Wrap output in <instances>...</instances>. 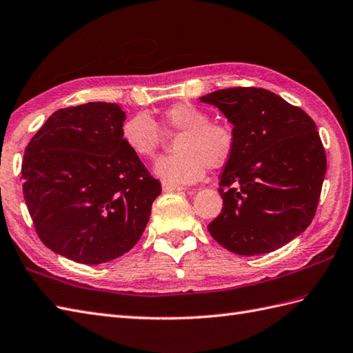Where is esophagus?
<instances>
[{
    "label": "esophagus",
    "instance_id": "obj_1",
    "mask_svg": "<svg viewBox=\"0 0 353 353\" xmlns=\"http://www.w3.org/2000/svg\"><path fill=\"white\" fill-rule=\"evenodd\" d=\"M162 189H164L165 192H177V191H183V188H182V186L173 185V183H168V182H162Z\"/></svg>",
    "mask_w": 353,
    "mask_h": 353
}]
</instances>
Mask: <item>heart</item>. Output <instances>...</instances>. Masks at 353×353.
<instances>
[{
  "label": "heart",
  "instance_id": "1",
  "mask_svg": "<svg viewBox=\"0 0 353 353\" xmlns=\"http://www.w3.org/2000/svg\"><path fill=\"white\" fill-rule=\"evenodd\" d=\"M177 135L176 153L157 159L153 171L168 183H194L207 167L219 170L232 159L237 132L230 122L210 121L204 108L182 101L168 105L157 121L146 113H135L121 126V137L135 157L150 159L164 141V134Z\"/></svg>",
  "mask_w": 353,
  "mask_h": 353
}]
</instances>
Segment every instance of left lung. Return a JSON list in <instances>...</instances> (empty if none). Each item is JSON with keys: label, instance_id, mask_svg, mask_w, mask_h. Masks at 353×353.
Masks as SVG:
<instances>
[{"label": "left lung", "instance_id": "obj_1", "mask_svg": "<svg viewBox=\"0 0 353 353\" xmlns=\"http://www.w3.org/2000/svg\"><path fill=\"white\" fill-rule=\"evenodd\" d=\"M228 117L237 149L225 165L221 214L210 236L237 255L285 246L312 223L327 155L316 123L300 107L263 88H228L200 98Z\"/></svg>", "mask_w": 353, "mask_h": 353}]
</instances>
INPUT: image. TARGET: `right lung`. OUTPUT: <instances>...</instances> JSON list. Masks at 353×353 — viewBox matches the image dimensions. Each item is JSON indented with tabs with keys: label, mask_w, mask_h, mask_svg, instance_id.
Here are the masks:
<instances>
[{
	"label": "right lung",
	"mask_w": 353,
	"mask_h": 353,
	"mask_svg": "<svg viewBox=\"0 0 353 353\" xmlns=\"http://www.w3.org/2000/svg\"><path fill=\"white\" fill-rule=\"evenodd\" d=\"M123 121L113 103L59 108L25 149L23 198L35 232L44 246L80 264L131 250L162 191L123 144Z\"/></svg>",
	"instance_id": "obj_1"
}]
</instances>
